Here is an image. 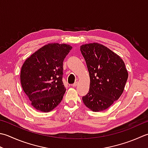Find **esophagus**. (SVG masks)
<instances>
[{
	"instance_id": "1",
	"label": "esophagus",
	"mask_w": 148,
	"mask_h": 148,
	"mask_svg": "<svg viewBox=\"0 0 148 148\" xmlns=\"http://www.w3.org/2000/svg\"><path fill=\"white\" fill-rule=\"evenodd\" d=\"M77 85H78V82H76L74 84H72V86H73V87H76V86H77Z\"/></svg>"
}]
</instances>
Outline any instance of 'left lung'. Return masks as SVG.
Returning a JSON list of instances; mask_svg holds the SVG:
<instances>
[{
    "label": "left lung",
    "instance_id": "left-lung-1",
    "mask_svg": "<svg viewBox=\"0 0 148 148\" xmlns=\"http://www.w3.org/2000/svg\"><path fill=\"white\" fill-rule=\"evenodd\" d=\"M89 72L88 93L82 97L93 112L105 110L124 91L128 73L122 58L105 45L92 43L80 46Z\"/></svg>",
    "mask_w": 148,
    "mask_h": 148
}]
</instances>
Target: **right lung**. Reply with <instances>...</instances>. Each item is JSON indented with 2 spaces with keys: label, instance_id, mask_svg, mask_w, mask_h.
Listing matches in <instances>:
<instances>
[{
  "label": "right lung",
  "instance_id": "obj_1",
  "mask_svg": "<svg viewBox=\"0 0 148 148\" xmlns=\"http://www.w3.org/2000/svg\"><path fill=\"white\" fill-rule=\"evenodd\" d=\"M72 48L65 43H48L24 62L20 82L31 105L37 110L49 112L62 101L66 91L62 81L63 63Z\"/></svg>",
  "mask_w": 148,
  "mask_h": 148
}]
</instances>
